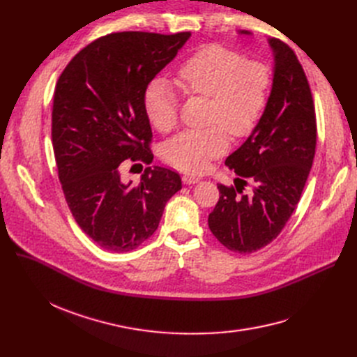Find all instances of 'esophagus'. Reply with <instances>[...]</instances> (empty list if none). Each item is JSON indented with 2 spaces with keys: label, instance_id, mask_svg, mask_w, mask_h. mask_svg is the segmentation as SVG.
I'll use <instances>...</instances> for the list:
<instances>
[{
  "label": "esophagus",
  "instance_id": "1",
  "mask_svg": "<svg viewBox=\"0 0 357 357\" xmlns=\"http://www.w3.org/2000/svg\"><path fill=\"white\" fill-rule=\"evenodd\" d=\"M182 181H183V183H186V185H192V183H197L199 179H198L197 176H194V175H183V176H182Z\"/></svg>",
  "mask_w": 357,
  "mask_h": 357
}]
</instances>
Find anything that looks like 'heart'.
I'll return each mask as SVG.
<instances>
[{"instance_id":"heart-1","label":"heart","mask_w":357,"mask_h":357,"mask_svg":"<svg viewBox=\"0 0 357 357\" xmlns=\"http://www.w3.org/2000/svg\"><path fill=\"white\" fill-rule=\"evenodd\" d=\"M185 92L210 98L208 123L202 130H186L167 140L163 159L181 171L199 174L226 152L229 137L248 136L268 105L272 70L260 61H245L240 52L208 45L186 58L178 68ZM144 114L156 130L169 131L178 123V97L167 81L158 78L143 96Z\"/></svg>"}]
</instances>
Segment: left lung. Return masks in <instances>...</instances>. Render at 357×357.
<instances>
[{
	"mask_svg": "<svg viewBox=\"0 0 357 357\" xmlns=\"http://www.w3.org/2000/svg\"><path fill=\"white\" fill-rule=\"evenodd\" d=\"M240 34H250L241 30ZM275 66L268 105L248 140L227 159L234 186L218 183L208 215L215 238L236 253H252L282 231L310 175L317 143L315 109L305 72L294 50L269 39ZM250 195H243L247 182Z\"/></svg>",
	"mask_w": 357,
	"mask_h": 357,
	"instance_id": "obj_1",
	"label": "left lung"
}]
</instances>
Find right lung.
<instances>
[{"label": "right lung", "instance_id": "1", "mask_svg": "<svg viewBox=\"0 0 357 357\" xmlns=\"http://www.w3.org/2000/svg\"><path fill=\"white\" fill-rule=\"evenodd\" d=\"M190 37V31L107 34L75 54L56 84L52 143L62 190L75 221L105 250L140 246L182 188L171 169L147 166L135 185L123 182L121 167L152 163L144 91Z\"/></svg>", "mask_w": 357, "mask_h": 357}]
</instances>
